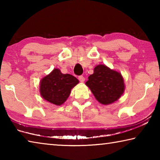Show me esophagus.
<instances>
[{
  "label": "esophagus",
  "mask_w": 160,
  "mask_h": 160,
  "mask_svg": "<svg viewBox=\"0 0 160 160\" xmlns=\"http://www.w3.org/2000/svg\"><path fill=\"white\" fill-rule=\"evenodd\" d=\"M78 79H79V80L81 82H85V78H84V76H82V75H80V76H79V78H78Z\"/></svg>",
  "instance_id": "34e87169"
}]
</instances>
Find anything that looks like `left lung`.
Listing matches in <instances>:
<instances>
[{
  "instance_id": "1",
  "label": "left lung",
  "mask_w": 160,
  "mask_h": 160,
  "mask_svg": "<svg viewBox=\"0 0 160 160\" xmlns=\"http://www.w3.org/2000/svg\"><path fill=\"white\" fill-rule=\"evenodd\" d=\"M85 85L100 104H111L120 98L125 90L123 78L120 72L99 64L88 77Z\"/></svg>"
}]
</instances>
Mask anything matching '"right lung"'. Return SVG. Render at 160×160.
Instances as JSON below:
<instances>
[{
  "mask_svg": "<svg viewBox=\"0 0 160 160\" xmlns=\"http://www.w3.org/2000/svg\"><path fill=\"white\" fill-rule=\"evenodd\" d=\"M79 83L76 78L63 74L58 68H54L40 81L39 92L46 101L60 106L66 101L71 90Z\"/></svg>",
  "mask_w": 160,
  "mask_h": 160,
  "instance_id": "add662e5",
  "label": "right lung"
}]
</instances>
